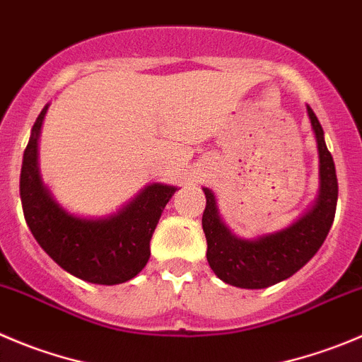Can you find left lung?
Segmentation results:
<instances>
[{"instance_id":"1","label":"left lung","mask_w":362,"mask_h":362,"mask_svg":"<svg viewBox=\"0 0 362 362\" xmlns=\"http://www.w3.org/2000/svg\"><path fill=\"white\" fill-rule=\"evenodd\" d=\"M308 115L318 147L320 188L311 208L291 226L256 238H240L223 223L215 194L209 188H202L206 195L202 215V229L208 242L206 257L216 277L226 284L261 290L286 281L318 252L329 235L338 202V177L325 146L322 124L311 106H308Z\"/></svg>"}]
</instances>
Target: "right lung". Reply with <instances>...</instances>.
Returning <instances> with one entry per match:
<instances>
[{"label": "right lung", "instance_id": "right-lung-1", "mask_svg": "<svg viewBox=\"0 0 362 362\" xmlns=\"http://www.w3.org/2000/svg\"><path fill=\"white\" fill-rule=\"evenodd\" d=\"M46 105L32 127L21 167V202L26 223L47 256L81 281L113 286L142 272L151 256V238L177 187L151 183L119 211L78 216L57 202L39 170V139Z\"/></svg>", "mask_w": 362, "mask_h": 362}]
</instances>
